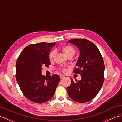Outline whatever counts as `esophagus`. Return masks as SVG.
Listing matches in <instances>:
<instances>
[{
    "label": "esophagus",
    "instance_id": "1",
    "mask_svg": "<svg viewBox=\"0 0 122 122\" xmlns=\"http://www.w3.org/2000/svg\"><path fill=\"white\" fill-rule=\"evenodd\" d=\"M60 77L61 79H63L64 78V77H65V76H60Z\"/></svg>",
    "mask_w": 122,
    "mask_h": 122
}]
</instances>
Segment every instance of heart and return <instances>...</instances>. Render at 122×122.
<instances>
[{
  "instance_id": "obj_1",
  "label": "heart",
  "mask_w": 122,
  "mask_h": 122,
  "mask_svg": "<svg viewBox=\"0 0 122 122\" xmlns=\"http://www.w3.org/2000/svg\"><path fill=\"white\" fill-rule=\"evenodd\" d=\"M62 51L63 52V53L65 54V55L66 56H73L74 54L75 53V49L74 48L71 46L69 45H66V46H62ZM56 54V51L55 50H52L51 51V52L49 54V59H50V61L53 60V59H54V57L55 56ZM66 69H62V71L64 72H66Z\"/></svg>"
}]
</instances>
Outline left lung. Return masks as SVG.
I'll use <instances>...</instances> for the list:
<instances>
[{"instance_id":"8db88e82","label":"left lung","mask_w":122,"mask_h":122,"mask_svg":"<svg viewBox=\"0 0 122 122\" xmlns=\"http://www.w3.org/2000/svg\"><path fill=\"white\" fill-rule=\"evenodd\" d=\"M77 46L79 57L74 70L76 73L81 74V80L76 82L71 79V83L67 87L69 97L79 103L92 100L97 95L104 82V63L97 46L85 39H74L68 41Z\"/></svg>"}]
</instances>
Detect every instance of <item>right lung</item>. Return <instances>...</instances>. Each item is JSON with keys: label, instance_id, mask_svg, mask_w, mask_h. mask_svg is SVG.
Instances as JSON below:
<instances>
[{"label": "right lung", "instance_id": "1", "mask_svg": "<svg viewBox=\"0 0 122 122\" xmlns=\"http://www.w3.org/2000/svg\"><path fill=\"white\" fill-rule=\"evenodd\" d=\"M56 43L41 42L27 46L16 63V80L23 94L28 100L43 103L50 100L60 80L53 74L48 78L41 73L42 66L50 64V50Z\"/></svg>", "mask_w": 122, "mask_h": 122}]
</instances>
